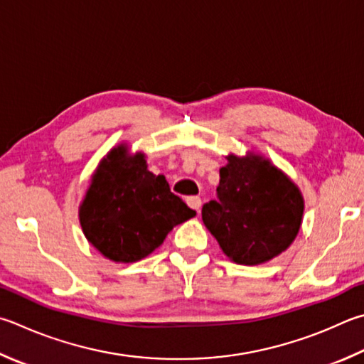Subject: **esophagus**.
I'll list each match as a JSON object with an SVG mask.
<instances>
[{
  "instance_id": "1",
  "label": "esophagus",
  "mask_w": 364,
  "mask_h": 364,
  "mask_svg": "<svg viewBox=\"0 0 364 364\" xmlns=\"http://www.w3.org/2000/svg\"><path fill=\"white\" fill-rule=\"evenodd\" d=\"M186 202H188V205H189L191 208H194V210H197V211H199V210H200V207H202V200H200V197H197V196H191V197H188Z\"/></svg>"
}]
</instances>
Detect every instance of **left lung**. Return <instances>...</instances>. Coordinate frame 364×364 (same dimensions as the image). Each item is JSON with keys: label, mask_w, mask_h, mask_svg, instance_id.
Returning <instances> with one entry per match:
<instances>
[{"label": "left lung", "mask_w": 364, "mask_h": 364, "mask_svg": "<svg viewBox=\"0 0 364 364\" xmlns=\"http://www.w3.org/2000/svg\"><path fill=\"white\" fill-rule=\"evenodd\" d=\"M220 168L218 199L202 207V220L230 261L256 266L285 251L299 232V188L262 156L229 154Z\"/></svg>", "instance_id": "8db88e82"}]
</instances>
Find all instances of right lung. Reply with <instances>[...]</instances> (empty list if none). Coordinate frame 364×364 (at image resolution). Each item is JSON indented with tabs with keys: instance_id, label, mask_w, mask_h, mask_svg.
Wrapping results in <instances>:
<instances>
[{
	"instance_id": "right-lung-1",
	"label": "right lung",
	"mask_w": 364,
	"mask_h": 364,
	"mask_svg": "<svg viewBox=\"0 0 364 364\" xmlns=\"http://www.w3.org/2000/svg\"><path fill=\"white\" fill-rule=\"evenodd\" d=\"M193 216L196 211L171 193L165 176L151 173L144 154L130 156L125 143L98 165L79 207L85 239L116 262L146 257Z\"/></svg>"
}]
</instances>
